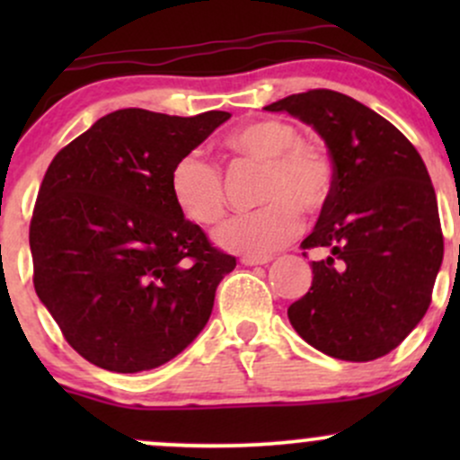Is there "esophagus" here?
I'll return each instance as SVG.
<instances>
[{
    "mask_svg": "<svg viewBox=\"0 0 460 460\" xmlns=\"http://www.w3.org/2000/svg\"><path fill=\"white\" fill-rule=\"evenodd\" d=\"M242 263H244V266H266V263H270L272 261V257L270 255H266V257H255V255H244L240 260Z\"/></svg>",
    "mask_w": 460,
    "mask_h": 460,
    "instance_id": "1",
    "label": "esophagus"
}]
</instances>
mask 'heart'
<instances>
[{"label":"heart","mask_w":460,"mask_h":460,"mask_svg":"<svg viewBox=\"0 0 460 460\" xmlns=\"http://www.w3.org/2000/svg\"><path fill=\"white\" fill-rule=\"evenodd\" d=\"M226 146L244 160L266 164L255 212L229 218L216 229V244L225 251L266 257L288 244L300 231V210L318 212L335 183L329 151L303 140L294 123L283 119L252 120L226 138ZM172 203L190 223L208 226L225 214L223 172L199 153H186L172 164L168 177Z\"/></svg>","instance_id":"obj_1"}]
</instances>
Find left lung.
Instances as JSON below:
<instances>
[{
    "label": "left lung",
    "mask_w": 460,
    "mask_h": 460,
    "mask_svg": "<svg viewBox=\"0 0 460 460\" xmlns=\"http://www.w3.org/2000/svg\"><path fill=\"white\" fill-rule=\"evenodd\" d=\"M263 110L288 112L320 134L335 183L303 248L309 292L288 318L307 344L341 361L392 352L424 318L443 261V235L426 164L398 129L348 94L307 91Z\"/></svg>",
    "instance_id": "obj_1"
}]
</instances>
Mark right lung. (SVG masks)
I'll return each instance as SVG.
<instances>
[{
	"instance_id": "right-lung-1",
	"label": "right lung",
	"mask_w": 460,
	"mask_h": 460,
	"mask_svg": "<svg viewBox=\"0 0 460 460\" xmlns=\"http://www.w3.org/2000/svg\"><path fill=\"white\" fill-rule=\"evenodd\" d=\"M229 112L105 114L47 168L30 223L34 289L86 361L136 374L208 324L235 257L172 203L168 177Z\"/></svg>"
}]
</instances>
